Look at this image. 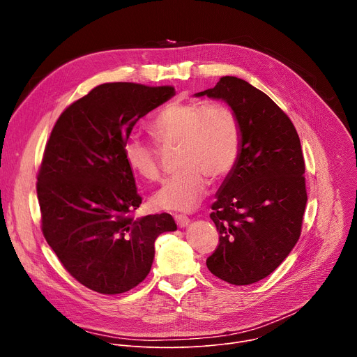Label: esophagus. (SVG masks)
<instances>
[{"label": "esophagus", "mask_w": 357, "mask_h": 357, "mask_svg": "<svg viewBox=\"0 0 357 357\" xmlns=\"http://www.w3.org/2000/svg\"><path fill=\"white\" fill-rule=\"evenodd\" d=\"M175 222H176V225L182 229V227H186L190 220H189V218L185 216V215H175Z\"/></svg>", "instance_id": "obj_1"}]
</instances>
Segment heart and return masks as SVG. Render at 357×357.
Returning a JSON list of instances; mask_svg holds the SVG:
<instances>
[{"label": "heart", "instance_id": "b5f03b06", "mask_svg": "<svg viewBox=\"0 0 357 357\" xmlns=\"http://www.w3.org/2000/svg\"><path fill=\"white\" fill-rule=\"evenodd\" d=\"M151 134L164 148L179 145L178 167L152 197L157 209L190 212L208 192L209 179L222 181L236 167L241 151V127L236 113L222 103L167 105L151 121ZM128 168L145 181H158L162 174L161 151L131 135L123 144Z\"/></svg>", "mask_w": 357, "mask_h": 357}]
</instances>
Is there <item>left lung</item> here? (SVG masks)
<instances>
[{"label": "left lung", "instance_id": "obj_1", "mask_svg": "<svg viewBox=\"0 0 357 357\" xmlns=\"http://www.w3.org/2000/svg\"><path fill=\"white\" fill-rule=\"evenodd\" d=\"M195 96L226 101L241 127L238 161L212 205L220 236L206 266L229 284H254L288 257L301 236L308 197L299 137L274 101L243 79L223 76Z\"/></svg>", "mask_w": 357, "mask_h": 357}]
</instances>
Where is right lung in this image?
<instances>
[{
  "instance_id": "1",
  "label": "right lung",
  "mask_w": 357,
  "mask_h": 357,
  "mask_svg": "<svg viewBox=\"0 0 357 357\" xmlns=\"http://www.w3.org/2000/svg\"><path fill=\"white\" fill-rule=\"evenodd\" d=\"M172 96V86L100 84L61 114L46 142L36 183L42 233L91 291L137 287L154 261L157 237L176 230L168 213L131 216L142 199L123 155L135 123Z\"/></svg>"
}]
</instances>
